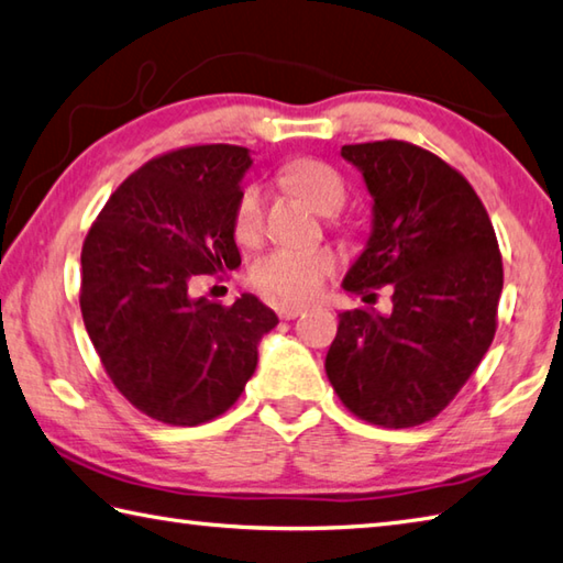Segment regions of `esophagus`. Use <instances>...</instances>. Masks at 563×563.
Listing matches in <instances>:
<instances>
[{
  "label": "esophagus",
  "mask_w": 563,
  "mask_h": 563,
  "mask_svg": "<svg viewBox=\"0 0 563 563\" xmlns=\"http://www.w3.org/2000/svg\"><path fill=\"white\" fill-rule=\"evenodd\" d=\"M305 310H308V305H300V302H280L278 308H275V312H278V317H283V320H295V317L302 314Z\"/></svg>",
  "instance_id": "obj_1"
}]
</instances>
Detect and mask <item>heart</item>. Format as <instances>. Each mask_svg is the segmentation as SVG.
<instances>
[{
    "label": "heart",
    "instance_id": "1",
    "mask_svg": "<svg viewBox=\"0 0 563 563\" xmlns=\"http://www.w3.org/2000/svg\"><path fill=\"white\" fill-rule=\"evenodd\" d=\"M280 181L298 194L320 213H334L344 207L346 184L334 167L317 159L290 162ZM265 199L258 187L243 189L233 211V236L239 243H251L263 236ZM334 253L330 249H275L253 265L251 278L261 290L278 295L283 300H305L320 290L322 280L334 271Z\"/></svg>",
    "mask_w": 563,
    "mask_h": 563
}]
</instances>
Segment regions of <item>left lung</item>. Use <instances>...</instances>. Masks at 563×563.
Here are the masks:
<instances>
[{"instance_id": "8db88e82", "label": "left lung", "mask_w": 563, "mask_h": 563, "mask_svg": "<svg viewBox=\"0 0 563 563\" xmlns=\"http://www.w3.org/2000/svg\"><path fill=\"white\" fill-rule=\"evenodd\" d=\"M372 194V233L342 288L391 285L394 310L340 312L324 372L354 416L384 428L431 421L493 344L503 255L457 169L401 140L344 145ZM374 295V292H372Z\"/></svg>"}]
</instances>
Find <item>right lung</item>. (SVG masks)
Wrapping results in <instances>:
<instances>
[{
    "label": "right lung",
    "mask_w": 563,
    "mask_h": 563,
    "mask_svg": "<svg viewBox=\"0 0 563 563\" xmlns=\"http://www.w3.org/2000/svg\"><path fill=\"white\" fill-rule=\"evenodd\" d=\"M246 147L197 145L150 159L98 213L80 253V312L118 391L169 426H199L236 404L278 324L246 292L231 308L194 298L199 275L241 265L233 211Z\"/></svg>",
    "instance_id": "obj_1"
}]
</instances>
